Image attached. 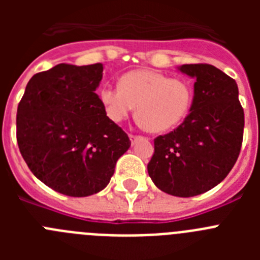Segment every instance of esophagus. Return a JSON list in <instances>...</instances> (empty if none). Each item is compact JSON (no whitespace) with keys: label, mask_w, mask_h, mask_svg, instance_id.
Masks as SVG:
<instances>
[{"label":"esophagus","mask_w":260,"mask_h":260,"mask_svg":"<svg viewBox=\"0 0 260 260\" xmlns=\"http://www.w3.org/2000/svg\"><path fill=\"white\" fill-rule=\"evenodd\" d=\"M128 138H130V141H132V143H134V142L137 141V139H139V138H142V137H138V135L130 134V135H128Z\"/></svg>","instance_id":"obj_1"}]
</instances>
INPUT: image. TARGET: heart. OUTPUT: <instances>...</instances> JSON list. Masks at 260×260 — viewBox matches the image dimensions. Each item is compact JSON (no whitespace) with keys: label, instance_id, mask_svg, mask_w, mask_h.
Here are the masks:
<instances>
[{"label":"heart","instance_id":"heart-1","mask_svg":"<svg viewBox=\"0 0 260 260\" xmlns=\"http://www.w3.org/2000/svg\"><path fill=\"white\" fill-rule=\"evenodd\" d=\"M100 102L113 122H122L137 107V119L148 133L158 134L182 122L192 104V87L185 79L151 70L128 71L118 87H102Z\"/></svg>","mask_w":260,"mask_h":260}]
</instances>
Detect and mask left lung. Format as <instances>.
<instances>
[{
    "label": "left lung",
    "instance_id": "obj_1",
    "mask_svg": "<svg viewBox=\"0 0 260 260\" xmlns=\"http://www.w3.org/2000/svg\"><path fill=\"white\" fill-rule=\"evenodd\" d=\"M194 78L190 113L169 134L155 139V153L147 165L156 187L189 198L219 185L237 161L245 116L236 80L207 63L182 65Z\"/></svg>",
    "mask_w": 260,
    "mask_h": 260
}]
</instances>
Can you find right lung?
<instances>
[{
    "instance_id": "obj_1",
    "label": "right lung",
    "mask_w": 260,
    "mask_h": 260,
    "mask_svg": "<svg viewBox=\"0 0 260 260\" xmlns=\"http://www.w3.org/2000/svg\"><path fill=\"white\" fill-rule=\"evenodd\" d=\"M103 63H59L29 79L18 105L17 141L36 178L57 192L102 191L130 147L95 92Z\"/></svg>"
}]
</instances>
